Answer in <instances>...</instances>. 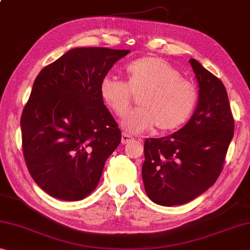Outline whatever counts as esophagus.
I'll list each match as a JSON object with an SVG mask.
<instances>
[{
	"mask_svg": "<svg viewBox=\"0 0 250 250\" xmlns=\"http://www.w3.org/2000/svg\"><path fill=\"white\" fill-rule=\"evenodd\" d=\"M132 140H134V136L129 135V134L123 133V135H122V143L123 144H127L128 142H130Z\"/></svg>",
	"mask_w": 250,
	"mask_h": 250,
	"instance_id": "34e87169",
	"label": "esophagus"
}]
</instances>
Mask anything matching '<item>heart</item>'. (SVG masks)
Instances as JSON below:
<instances>
[{"instance_id":"1","label":"heart","mask_w":250,"mask_h":250,"mask_svg":"<svg viewBox=\"0 0 250 250\" xmlns=\"http://www.w3.org/2000/svg\"><path fill=\"white\" fill-rule=\"evenodd\" d=\"M124 75L125 83L104 77L99 96L110 112L123 117L129 108L132 94L140 93V107L122 121L125 132L138 134L155 125L161 130H171L184 124L193 113L198 102L197 88L165 60L142 57L125 67Z\"/></svg>"}]
</instances>
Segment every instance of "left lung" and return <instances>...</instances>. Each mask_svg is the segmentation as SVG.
I'll return each instance as SVG.
<instances>
[{
    "label": "left lung",
    "mask_w": 250,
    "mask_h": 250,
    "mask_svg": "<svg viewBox=\"0 0 250 250\" xmlns=\"http://www.w3.org/2000/svg\"><path fill=\"white\" fill-rule=\"evenodd\" d=\"M199 87L197 108L178 132L146 138L142 176L146 194L156 205L190 202L213 186L224 167L235 123L221 80L190 59Z\"/></svg>",
    "instance_id": "8db88e82"
}]
</instances>
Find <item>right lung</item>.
Here are the masks:
<instances>
[{
	"label": "right lung",
	"mask_w": 250,
	"mask_h": 250,
	"mask_svg": "<svg viewBox=\"0 0 250 250\" xmlns=\"http://www.w3.org/2000/svg\"><path fill=\"white\" fill-rule=\"evenodd\" d=\"M128 52L71 49L34 80L21 116L23 155L34 182L51 197L79 201L98 186L122 140L99 83Z\"/></svg>",
	"instance_id": "add662e5"
}]
</instances>
